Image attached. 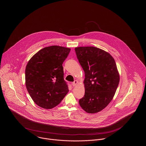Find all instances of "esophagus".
Wrapping results in <instances>:
<instances>
[{"label":"esophagus","mask_w":146,"mask_h":146,"mask_svg":"<svg viewBox=\"0 0 146 146\" xmlns=\"http://www.w3.org/2000/svg\"><path fill=\"white\" fill-rule=\"evenodd\" d=\"M78 81L77 80H74L73 83H72V85L73 86H76V85H77V84H78Z\"/></svg>","instance_id":"34e87169"}]
</instances>
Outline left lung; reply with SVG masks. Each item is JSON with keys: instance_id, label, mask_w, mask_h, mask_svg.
Masks as SVG:
<instances>
[{"instance_id": "8db88e82", "label": "left lung", "mask_w": 146, "mask_h": 146, "mask_svg": "<svg viewBox=\"0 0 146 146\" xmlns=\"http://www.w3.org/2000/svg\"><path fill=\"white\" fill-rule=\"evenodd\" d=\"M75 51L85 77V95L79 103L87 113H97L110 103L118 88L116 63L109 53L96 47H78Z\"/></svg>"}]
</instances>
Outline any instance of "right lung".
Segmentation results:
<instances>
[{
	"mask_svg": "<svg viewBox=\"0 0 146 146\" xmlns=\"http://www.w3.org/2000/svg\"><path fill=\"white\" fill-rule=\"evenodd\" d=\"M70 49L51 46L39 50L28 61L25 70L26 85L32 100L43 108L51 109L67 95L62 64Z\"/></svg>",
	"mask_w": 146,
	"mask_h": 146,
	"instance_id": "obj_1",
	"label": "right lung"
}]
</instances>
